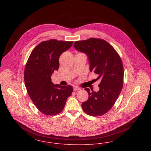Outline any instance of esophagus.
I'll return each instance as SVG.
<instances>
[{
    "label": "esophagus",
    "instance_id": "34e87169",
    "mask_svg": "<svg viewBox=\"0 0 151 151\" xmlns=\"http://www.w3.org/2000/svg\"><path fill=\"white\" fill-rule=\"evenodd\" d=\"M80 89H81L80 88L77 87V86H75V87H74V88H73V90H74V91H80Z\"/></svg>",
    "mask_w": 151,
    "mask_h": 151
}]
</instances>
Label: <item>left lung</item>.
Listing matches in <instances>:
<instances>
[{"instance_id":"obj_1","label":"left lung","mask_w":151,"mask_h":151,"mask_svg":"<svg viewBox=\"0 0 151 151\" xmlns=\"http://www.w3.org/2000/svg\"><path fill=\"white\" fill-rule=\"evenodd\" d=\"M74 47L86 54L90 71L97 74V79L101 80L98 91L85 89L89 98L82 102V109L89 115L100 116L111 110L120 94L124 80L122 61L111 45L101 39L76 41Z\"/></svg>"}]
</instances>
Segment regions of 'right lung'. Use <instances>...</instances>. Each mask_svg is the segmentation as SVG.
<instances>
[{"label":"right lung","instance_id":"add662e5","mask_svg":"<svg viewBox=\"0 0 151 151\" xmlns=\"http://www.w3.org/2000/svg\"><path fill=\"white\" fill-rule=\"evenodd\" d=\"M73 42L55 40L43 41L32 51L24 69V83L35 106L47 116H54L63 109L73 92L70 85H54L51 77L58 70L60 55L70 49Z\"/></svg>","mask_w":151,"mask_h":151}]
</instances>
